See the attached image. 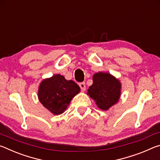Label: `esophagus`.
Masks as SVG:
<instances>
[{
  "label": "esophagus",
  "instance_id": "1",
  "mask_svg": "<svg viewBox=\"0 0 160 160\" xmlns=\"http://www.w3.org/2000/svg\"><path fill=\"white\" fill-rule=\"evenodd\" d=\"M79 86H80V88L81 89V90H82V92L85 91V90H86V85H85V82H82L79 83Z\"/></svg>",
  "mask_w": 160,
  "mask_h": 160
}]
</instances>
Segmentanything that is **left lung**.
Listing matches in <instances>:
<instances>
[{
  "instance_id": "8db88e82",
  "label": "left lung",
  "mask_w": 160,
  "mask_h": 160,
  "mask_svg": "<svg viewBox=\"0 0 160 160\" xmlns=\"http://www.w3.org/2000/svg\"><path fill=\"white\" fill-rule=\"evenodd\" d=\"M92 80L93 84L90 86L87 94L94 100L99 109L108 110L120 98V81L110 73L103 72L94 74Z\"/></svg>"
}]
</instances>
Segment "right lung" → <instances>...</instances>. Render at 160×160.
<instances>
[{"instance_id": "add662e5", "label": "right lung", "mask_w": 160, "mask_h": 160, "mask_svg": "<svg viewBox=\"0 0 160 160\" xmlns=\"http://www.w3.org/2000/svg\"><path fill=\"white\" fill-rule=\"evenodd\" d=\"M80 92L72 80H67L61 75H54L42 80L38 90L39 102L54 115L63 113L72 99Z\"/></svg>"}]
</instances>
